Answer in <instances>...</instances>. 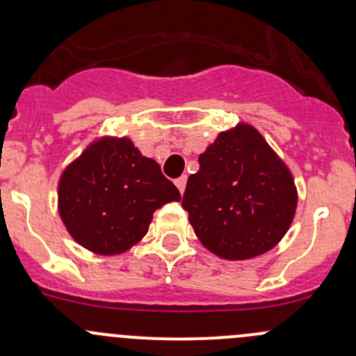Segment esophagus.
Returning <instances> with one entry per match:
<instances>
[{"label":"esophagus","mask_w":356,"mask_h":356,"mask_svg":"<svg viewBox=\"0 0 356 356\" xmlns=\"http://www.w3.org/2000/svg\"><path fill=\"white\" fill-rule=\"evenodd\" d=\"M186 184H188V177H186V175H182V177H179L177 181H175V186H177V189L181 191V195L186 191Z\"/></svg>","instance_id":"esophagus-1"}]
</instances>
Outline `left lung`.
I'll list each match as a JSON object with an SVG mask.
<instances>
[{"instance_id": "8db88e82", "label": "left lung", "mask_w": 356, "mask_h": 356, "mask_svg": "<svg viewBox=\"0 0 356 356\" xmlns=\"http://www.w3.org/2000/svg\"><path fill=\"white\" fill-rule=\"evenodd\" d=\"M293 174L253 125L222 131L200 155L182 207L201 245L224 260L272 250L296 213Z\"/></svg>"}]
</instances>
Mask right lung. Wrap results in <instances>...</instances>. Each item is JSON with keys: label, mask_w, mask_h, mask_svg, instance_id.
Instances as JSON below:
<instances>
[{"label": "right lung", "mask_w": 356, "mask_h": 356, "mask_svg": "<svg viewBox=\"0 0 356 356\" xmlns=\"http://www.w3.org/2000/svg\"><path fill=\"white\" fill-rule=\"evenodd\" d=\"M181 200L153 158L129 138L95 139L58 181V213L68 234L91 253L113 257L138 245L153 213Z\"/></svg>", "instance_id": "add662e5"}]
</instances>
